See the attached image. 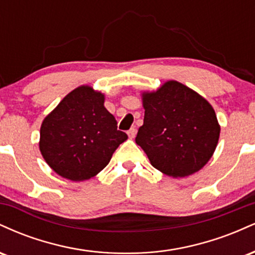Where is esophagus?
<instances>
[{"instance_id": "1", "label": "esophagus", "mask_w": 255, "mask_h": 255, "mask_svg": "<svg viewBox=\"0 0 255 255\" xmlns=\"http://www.w3.org/2000/svg\"><path fill=\"white\" fill-rule=\"evenodd\" d=\"M135 134H136L135 128H130V129L128 130V136H129L130 139H134V137H135Z\"/></svg>"}]
</instances>
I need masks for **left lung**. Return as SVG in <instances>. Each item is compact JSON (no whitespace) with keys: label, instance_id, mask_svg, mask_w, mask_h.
<instances>
[{"label":"left lung","instance_id":"left-lung-1","mask_svg":"<svg viewBox=\"0 0 255 255\" xmlns=\"http://www.w3.org/2000/svg\"><path fill=\"white\" fill-rule=\"evenodd\" d=\"M144 125L135 142L153 168L181 178L207 164L217 147L221 126L212 105L176 80L141 92Z\"/></svg>","mask_w":255,"mask_h":255}]
</instances>
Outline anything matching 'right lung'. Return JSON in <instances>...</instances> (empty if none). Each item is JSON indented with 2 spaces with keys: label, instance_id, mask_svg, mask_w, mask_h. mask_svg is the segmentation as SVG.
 I'll list each match as a JSON object with an SVG mask.
<instances>
[{
  "label": "right lung",
  "instance_id": "obj_1",
  "mask_svg": "<svg viewBox=\"0 0 255 255\" xmlns=\"http://www.w3.org/2000/svg\"><path fill=\"white\" fill-rule=\"evenodd\" d=\"M105 95L81 85L45 116L40 126L39 150L48 165L67 180H90L110 162L128 139L104 107Z\"/></svg>",
  "mask_w": 255,
  "mask_h": 255
}]
</instances>
